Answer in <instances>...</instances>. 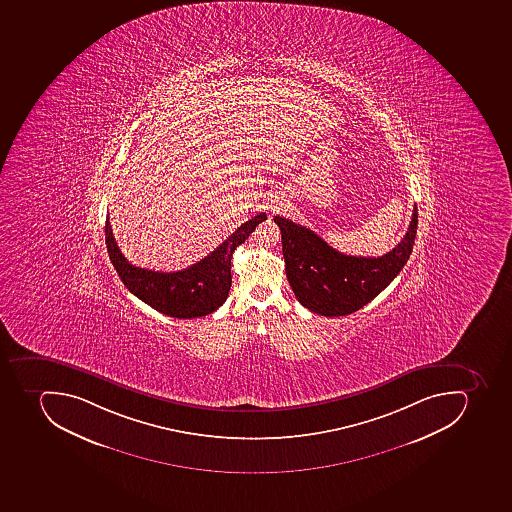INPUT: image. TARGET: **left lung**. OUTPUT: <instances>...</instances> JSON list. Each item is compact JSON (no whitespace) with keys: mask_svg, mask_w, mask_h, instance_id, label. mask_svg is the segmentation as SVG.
Returning a JSON list of instances; mask_svg holds the SVG:
<instances>
[{"mask_svg":"<svg viewBox=\"0 0 512 512\" xmlns=\"http://www.w3.org/2000/svg\"><path fill=\"white\" fill-rule=\"evenodd\" d=\"M281 229L287 281L303 307L323 316L360 310L397 278L413 252L417 207L405 238L382 257H353L332 249L305 226L274 217Z\"/></svg>","mask_w":512,"mask_h":512,"instance_id":"obj_1","label":"left lung"}]
</instances>
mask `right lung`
Masks as SVG:
<instances>
[{"instance_id":"obj_1","label":"right lung","mask_w":512,"mask_h":512,"mask_svg":"<svg viewBox=\"0 0 512 512\" xmlns=\"http://www.w3.org/2000/svg\"><path fill=\"white\" fill-rule=\"evenodd\" d=\"M266 220L265 213L250 218L239 226L212 254L186 270L162 273L131 265L123 257L109 215L106 217V246L112 265L131 294L148 303L149 307L172 316L191 319L210 315L228 299L231 287V257L236 247L249 238L255 226Z\"/></svg>"}]
</instances>
